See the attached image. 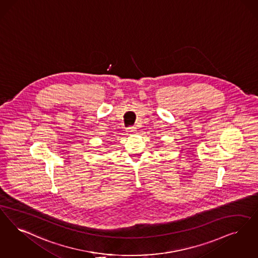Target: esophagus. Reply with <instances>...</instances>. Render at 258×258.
Returning <instances> with one entry per match:
<instances>
[{
    "instance_id": "34e87169",
    "label": "esophagus",
    "mask_w": 258,
    "mask_h": 258,
    "mask_svg": "<svg viewBox=\"0 0 258 258\" xmlns=\"http://www.w3.org/2000/svg\"><path fill=\"white\" fill-rule=\"evenodd\" d=\"M126 132H127V133H131V134H134V133L136 132V127H135V126H130V127H127Z\"/></svg>"
}]
</instances>
